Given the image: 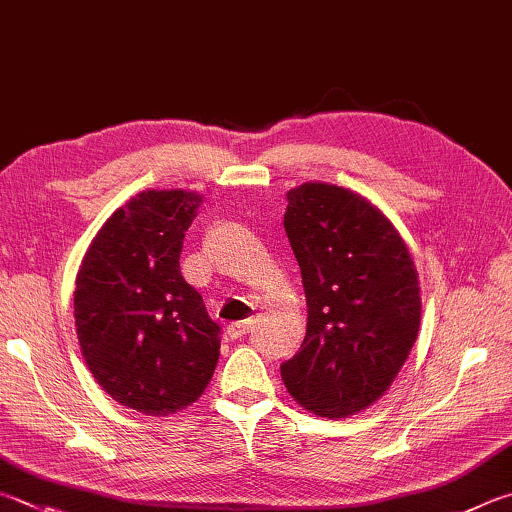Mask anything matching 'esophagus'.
<instances>
[{
    "instance_id": "34e87169",
    "label": "esophagus",
    "mask_w": 512,
    "mask_h": 512,
    "mask_svg": "<svg viewBox=\"0 0 512 512\" xmlns=\"http://www.w3.org/2000/svg\"><path fill=\"white\" fill-rule=\"evenodd\" d=\"M250 324H253V320H241V322H232V324H228V327H226L228 338H232V340L244 338L246 333L250 331Z\"/></svg>"
}]
</instances>
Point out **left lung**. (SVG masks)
I'll return each instance as SVG.
<instances>
[{
  "label": "left lung",
  "instance_id": "left-lung-1",
  "mask_svg": "<svg viewBox=\"0 0 512 512\" xmlns=\"http://www.w3.org/2000/svg\"><path fill=\"white\" fill-rule=\"evenodd\" d=\"M284 230L302 273L306 336L282 380L315 416L349 418L383 396L421 327V286L401 232L331 183L286 192Z\"/></svg>",
  "mask_w": 512,
  "mask_h": 512
}]
</instances>
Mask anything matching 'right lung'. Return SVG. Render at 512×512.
<instances>
[{"instance_id": "add662e5", "label": "right lung", "mask_w": 512, "mask_h": 512, "mask_svg": "<svg viewBox=\"0 0 512 512\" xmlns=\"http://www.w3.org/2000/svg\"><path fill=\"white\" fill-rule=\"evenodd\" d=\"M203 197L145 190L91 239L73 293L80 351L116 403L170 416L199 401L219 360V324L183 280V237Z\"/></svg>"}]
</instances>
